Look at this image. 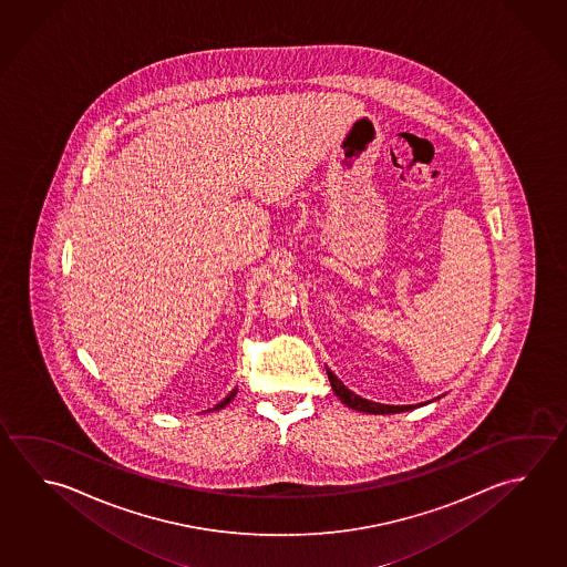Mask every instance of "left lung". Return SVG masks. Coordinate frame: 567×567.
Wrapping results in <instances>:
<instances>
[{
	"label": "left lung",
	"mask_w": 567,
	"mask_h": 567,
	"mask_svg": "<svg viewBox=\"0 0 567 567\" xmlns=\"http://www.w3.org/2000/svg\"><path fill=\"white\" fill-rule=\"evenodd\" d=\"M328 380H330V386L334 390V394L340 398V402L342 404H347L348 408H352V410H358V412H367V414H396V412H406V410H412L414 406H388V404H378V402H372V400H367V398H360L354 394V392H350L340 380H338L330 370L327 368Z\"/></svg>",
	"instance_id": "left-lung-1"
}]
</instances>
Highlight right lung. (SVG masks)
<instances>
[{
    "label": "right lung",
    "instance_id": "add662e5",
    "mask_svg": "<svg viewBox=\"0 0 567 567\" xmlns=\"http://www.w3.org/2000/svg\"><path fill=\"white\" fill-rule=\"evenodd\" d=\"M235 394H237V388H235V390H233V392H230L229 396L225 398V400H223V402H219V404H217V406L213 408V410H220V408L227 406V404H229L230 400H233V398H235Z\"/></svg>",
    "mask_w": 567,
    "mask_h": 567
}]
</instances>
